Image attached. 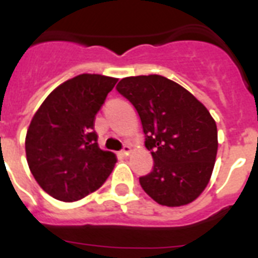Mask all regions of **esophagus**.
<instances>
[{
  "label": "esophagus",
  "mask_w": 258,
  "mask_h": 258,
  "mask_svg": "<svg viewBox=\"0 0 258 258\" xmlns=\"http://www.w3.org/2000/svg\"><path fill=\"white\" fill-rule=\"evenodd\" d=\"M130 153H131V147H130L128 145H124L123 150L120 151V155H123V157H128Z\"/></svg>",
  "instance_id": "obj_1"
}]
</instances>
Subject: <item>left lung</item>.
Listing matches in <instances>:
<instances>
[{
    "label": "left lung",
    "instance_id": "left-lung-1",
    "mask_svg": "<svg viewBox=\"0 0 258 258\" xmlns=\"http://www.w3.org/2000/svg\"><path fill=\"white\" fill-rule=\"evenodd\" d=\"M139 113L153 171L142 188L163 206H183L208 186L216 163L217 124L187 89L159 75L131 76L116 86Z\"/></svg>",
    "mask_w": 258,
    "mask_h": 258
}]
</instances>
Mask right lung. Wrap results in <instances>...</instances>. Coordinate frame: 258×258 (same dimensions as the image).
Wrapping results in <instances>:
<instances>
[{
    "label": "right lung",
    "instance_id": "right-lung-1",
    "mask_svg": "<svg viewBox=\"0 0 258 258\" xmlns=\"http://www.w3.org/2000/svg\"><path fill=\"white\" fill-rule=\"evenodd\" d=\"M117 79L83 74L53 89L30 121L26 161L50 197L74 202L100 187L116 157L97 145L95 116Z\"/></svg>",
    "mask_w": 258,
    "mask_h": 258
}]
</instances>
